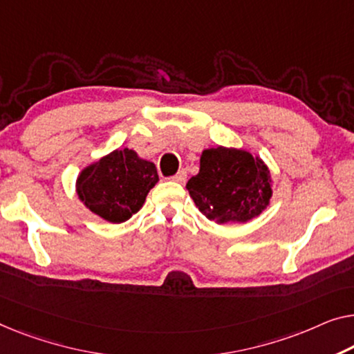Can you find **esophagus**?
Masks as SVG:
<instances>
[{"instance_id":"34e87169","label":"esophagus","mask_w":354,"mask_h":354,"mask_svg":"<svg viewBox=\"0 0 354 354\" xmlns=\"http://www.w3.org/2000/svg\"><path fill=\"white\" fill-rule=\"evenodd\" d=\"M187 178V171L186 170H179L175 176H173V181H176L179 184H183L184 181H186Z\"/></svg>"}]
</instances>
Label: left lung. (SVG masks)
I'll list each match as a JSON object with an SVG mask.
<instances>
[{
    "label": "left lung",
    "mask_w": 354,
    "mask_h": 354,
    "mask_svg": "<svg viewBox=\"0 0 354 354\" xmlns=\"http://www.w3.org/2000/svg\"><path fill=\"white\" fill-rule=\"evenodd\" d=\"M194 203L218 224L248 223L268 207L270 170L257 156L235 147H211L200 157V171L186 184Z\"/></svg>",
    "instance_id": "obj_1"
}]
</instances>
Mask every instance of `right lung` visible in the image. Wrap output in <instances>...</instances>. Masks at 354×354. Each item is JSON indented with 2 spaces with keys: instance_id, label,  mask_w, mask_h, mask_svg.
Wrapping results in <instances>:
<instances>
[{
  "instance_id": "1",
  "label": "right lung",
  "mask_w": 354,
  "mask_h": 354,
  "mask_svg": "<svg viewBox=\"0 0 354 354\" xmlns=\"http://www.w3.org/2000/svg\"><path fill=\"white\" fill-rule=\"evenodd\" d=\"M157 181L154 163L125 147L84 168L76 179V192L93 214L119 224L140 211Z\"/></svg>"
}]
</instances>
